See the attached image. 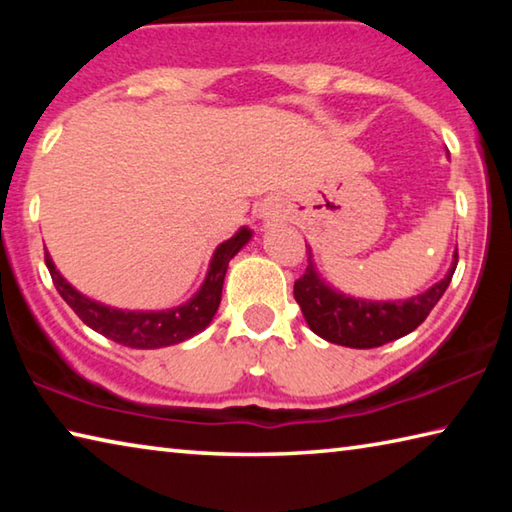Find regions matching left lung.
<instances>
[{"label": "left lung", "mask_w": 512, "mask_h": 512, "mask_svg": "<svg viewBox=\"0 0 512 512\" xmlns=\"http://www.w3.org/2000/svg\"><path fill=\"white\" fill-rule=\"evenodd\" d=\"M307 262V271L293 284V298L300 305L311 332L329 343L368 350L402 339L429 316V311L436 307V302L443 298L449 282H452L458 253H454V262L449 266L447 275L438 284H433L429 291L409 300L393 302H372L343 296L320 280L314 264H311V253Z\"/></svg>", "instance_id": "left-lung-1"}]
</instances>
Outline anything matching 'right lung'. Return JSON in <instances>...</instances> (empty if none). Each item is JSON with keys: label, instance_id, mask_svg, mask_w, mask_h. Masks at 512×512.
Returning <instances> with one entry per match:
<instances>
[{"label": "right lung", "instance_id": "right-lung-1", "mask_svg": "<svg viewBox=\"0 0 512 512\" xmlns=\"http://www.w3.org/2000/svg\"><path fill=\"white\" fill-rule=\"evenodd\" d=\"M250 237H253V232L248 228H241L235 237L223 241V244L214 250L210 271H207L203 287L198 289L196 296L185 302V305L167 311H121L106 307L101 305V302H94L76 291L72 284L56 271L49 253H45V264L49 268V275L51 280H54V287L60 293V298L74 309V314L79 316L85 325L92 327L94 332L103 334L110 341L128 345V348L153 350L192 339L194 334H198L201 329L212 323L221 302V289L230 259L248 244Z\"/></svg>", "mask_w": 512, "mask_h": 512}]
</instances>
